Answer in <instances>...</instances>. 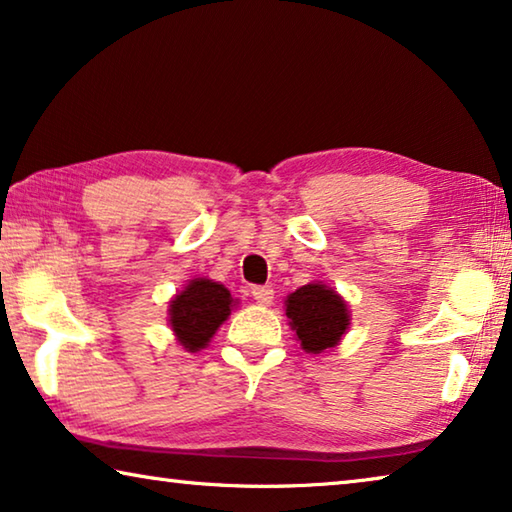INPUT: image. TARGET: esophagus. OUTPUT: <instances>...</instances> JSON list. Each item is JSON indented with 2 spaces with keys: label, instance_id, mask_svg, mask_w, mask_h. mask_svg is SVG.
Wrapping results in <instances>:
<instances>
[{
  "label": "esophagus",
  "instance_id": "1",
  "mask_svg": "<svg viewBox=\"0 0 512 512\" xmlns=\"http://www.w3.org/2000/svg\"><path fill=\"white\" fill-rule=\"evenodd\" d=\"M253 298L257 300V305L268 307L273 302V289L271 287H253Z\"/></svg>",
  "mask_w": 512,
  "mask_h": 512
}]
</instances>
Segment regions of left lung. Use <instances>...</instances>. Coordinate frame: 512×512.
<instances>
[{
	"instance_id": "1",
	"label": "left lung",
	"mask_w": 512,
	"mask_h": 512,
	"mask_svg": "<svg viewBox=\"0 0 512 512\" xmlns=\"http://www.w3.org/2000/svg\"><path fill=\"white\" fill-rule=\"evenodd\" d=\"M284 307L300 348L309 354L336 348L345 329L350 327L348 305L323 282H311L289 293Z\"/></svg>"
}]
</instances>
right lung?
Instances as JSON below:
<instances>
[{"instance_id": "right-lung-1", "label": "right lung", "mask_w": 512, "mask_h": 512, "mask_svg": "<svg viewBox=\"0 0 512 512\" xmlns=\"http://www.w3.org/2000/svg\"><path fill=\"white\" fill-rule=\"evenodd\" d=\"M235 305V298L223 284L207 277L189 280L187 287L169 302V325L176 341L187 352L203 350Z\"/></svg>"}]
</instances>
